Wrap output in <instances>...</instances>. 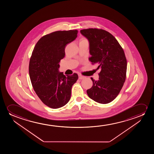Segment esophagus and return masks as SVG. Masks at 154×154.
<instances>
[{"label": "esophagus", "mask_w": 154, "mask_h": 154, "mask_svg": "<svg viewBox=\"0 0 154 154\" xmlns=\"http://www.w3.org/2000/svg\"><path fill=\"white\" fill-rule=\"evenodd\" d=\"M78 76H79V79H84V78H85V76H82L81 74H79Z\"/></svg>", "instance_id": "1"}]
</instances>
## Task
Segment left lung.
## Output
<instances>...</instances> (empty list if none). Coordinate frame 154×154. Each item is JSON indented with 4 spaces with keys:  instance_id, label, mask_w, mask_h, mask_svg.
Returning a JSON list of instances; mask_svg holds the SVG:
<instances>
[{
    "instance_id": "8db88e82",
    "label": "left lung",
    "mask_w": 154,
    "mask_h": 154,
    "mask_svg": "<svg viewBox=\"0 0 154 154\" xmlns=\"http://www.w3.org/2000/svg\"><path fill=\"white\" fill-rule=\"evenodd\" d=\"M89 42V60L101 68L98 80L91 78L89 97L100 103H109L120 93L126 78L127 60L117 40L107 31L97 28L80 30Z\"/></svg>"
}]
</instances>
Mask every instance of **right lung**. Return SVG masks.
I'll list each match as a JSON object with an SVG mask.
<instances>
[{
  "label": "right lung",
  "mask_w": 154,
  "mask_h": 154,
  "mask_svg": "<svg viewBox=\"0 0 154 154\" xmlns=\"http://www.w3.org/2000/svg\"><path fill=\"white\" fill-rule=\"evenodd\" d=\"M77 30L56 31L42 37L32 52L29 74L34 90L42 103L57 109L69 101L72 87L78 76H65L58 72L59 63L65 56L66 45L76 39Z\"/></svg>",
  "instance_id": "add662e5"
}]
</instances>
